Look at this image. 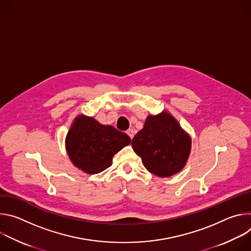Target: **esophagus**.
<instances>
[{"mask_svg":"<svg viewBox=\"0 0 251 251\" xmlns=\"http://www.w3.org/2000/svg\"><path fill=\"white\" fill-rule=\"evenodd\" d=\"M126 134L132 139V138L134 137V130H133V129H128V130L126 131Z\"/></svg>","mask_w":251,"mask_h":251,"instance_id":"1","label":"esophagus"}]
</instances>
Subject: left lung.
<instances>
[{"mask_svg": "<svg viewBox=\"0 0 251 251\" xmlns=\"http://www.w3.org/2000/svg\"><path fill=\"white\" fill-rule=\"evenodd\" d=\"M131 145L143 165L158 176H171L186 165L191 138L167 112L147 117L144 128L132 139Z\"/></svg>", "mask_w": 251, "mask_h": 251, "instance_id": "1", "label": "left lung"}]
</instances>
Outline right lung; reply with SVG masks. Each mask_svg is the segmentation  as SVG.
I'll use <instances>...</instances> for the list:
<instances>
[{
	"mask_svg": "<svg viewBox=\"0 0 251 251\" xmlns=\"http://www.w3.org/2000/svg\"><path fill=\"white\" fill-rule=\"evenodd\" d=\"M131 139L110 125H102L92 117L78 116L66 135V151L75 166L88 174L109 168L113 156Z\"/></svg>",
	"mask_w": 251,
	"mask_h": 251,
	"instance_id": "right-lung-1",
	"label": "right lung"
}]
</instances>
